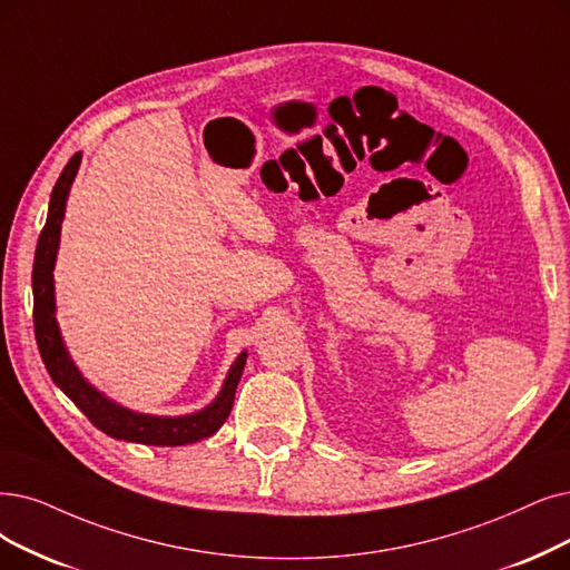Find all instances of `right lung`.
<instances>
[{
    "mask_svg": "<svg viewBox=\"0 0 570 570\" xmlns=\"http://www.w3.org/2000/svg\"><path fill=\"white\" fill-rule=\"evenodd\" d=\"M81 164V154H75L70 164L60 173L56 187L49 200V215L47 224L39 234L37 253H35V268H32V294H35V336L39 355L47 364V372L51 374L58 389L70 397L81 412L88 416L98 430L114 440H126L135 444H151V446H181L194 444L198 440H206L222 428V423L229 419L234 395L238 389V381L245 367L247 351H243L229 374H226L217 397L203 406L200 412L185 414V416H154L132 412V409L114 402L105 393H100L94 383H90L75 364L70 351H67L60 325L56 317V283H53V268L60 247V229L65 219L67 196H70L72 181L77 177Z\"/></svg>",
    "mask_w": 570,
    "mask_h": 570,
    "instance_id": "right-lung-1",
    "label": "right lung"
}]
</instances>
